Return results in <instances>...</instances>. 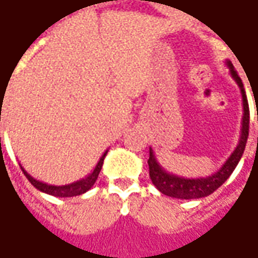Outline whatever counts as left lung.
Here are the masks:
<instances>
[{
	"mask_svg": "<svg viewBox=\"0 0 258 258\" xmlns=\"http://www.w3.org/2000/svg\"><path fill=\"white\" fill-rule=\"evenodd\" d=\"M228 69H230V75L235 80V83L240 87L241 97H243V120H241V135H240V141L237 148L234 149V152L230 155V158L224 162V165L213 175L205 176V178H182L178 175L165 171L164 168L159 165V162L155 158L152 148H149V176L152 179V183L165 195L172 197V198H179V200H197V198H204L208 197L210 194L217 191L221 185H223L230 175L233 173L235 166L238 165L241 156L245 149L247 144V138H248V126H250V109H248V102H247V96L244 90V85L240 79V76L237 75L233 63L230 60L225 61ZM258 119V114H257Z\"/></svg>",
	"mask_w": 258,
	"mask_h": 258,
	"instance_id": "8db88e82",
	"label": "left lung"
}]
</instances>
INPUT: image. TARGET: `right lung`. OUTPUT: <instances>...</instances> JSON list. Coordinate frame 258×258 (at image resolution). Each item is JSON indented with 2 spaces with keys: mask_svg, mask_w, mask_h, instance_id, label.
<instances>
[{
  "mask_svg": "<svg viewBox=\"0 0 258 258\" xmlns=\"http://www.w3.org/2000/svg\"><path fill=\"white\" fill-rule=\"evenodd\" d=\"M106 155H107V151L102 155V158L99 159V162H97V165L94 166L93 171L89 173L87 176L82 178V179H79V181H76V182L67 183V185H50V183L41 182V181H38V179L33 178V176L27 172L21 165H20V166H21L23 172H24V175L27 176V179L33 183L38 191H41V192H44V194H48V195H53V197L67 198V197H77V195H82V194L87 192V191L93 186L94 182H96V179H97V176H99V173H100V169H102V166H103V161Z\"/></svg>",
  "mask_w": 258,
  "mask_h": 258,
  "instance_id": "1",
  "label": "right lung"
}]
</instances>
